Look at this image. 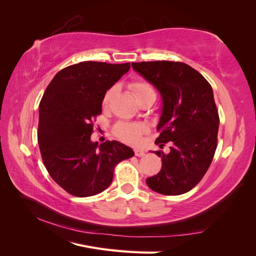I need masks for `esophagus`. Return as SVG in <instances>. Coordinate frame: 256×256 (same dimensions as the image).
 Wrapping results in <instances>:
<instances>
[{
  "label": "esophagus",
  "instance_id": "34e87169",
  "mask_svg": "<svg viewBox=\"0 0 256 256\" xmlns=\"http://www.w3.org/2000/svg\"><path fill=\"white\" fill-rule=\"evenodd\" d=\"M134 154L138 157H143V156H145V152L141 150H134Z\"/></svg>",
  "mask_w": 256,
  "mask_h": 256
}]
</instances>
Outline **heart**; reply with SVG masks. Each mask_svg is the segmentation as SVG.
I'll return each instance as SVG.
<instances>
[{
    "label": "heart",
    "instance_id": "obj_1",
    "mask_svg": "<svg viewBox=\"0 0 256 256\" xmlns=\"http://www.w3.org/2000/svg\"><path fill=\"white\" fill-rule=\"evenodd\" d=\"M131 88L134 90V95L138 98L145 96L147 94L154 92L152 88L148 84L145 82H134L131 84ZM113 96V90H108L102 99V106H106L109 104L110 100ZM146 130V128L142 125H138V124H128V122H120L114 128V132L120 140L128 142V143H136L138 141L141 134Z\"/></svg>",
    "mask_w": 256,
    "mask_h": 256
}]
</instances>
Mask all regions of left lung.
Instances as JSON below:
<instances>
[{"label": "left lung", "mask_w": 256, "mask_h": 256, "mask_svg": "<svg viewBox=\"0 0 256 256\" xmlns=\"http://www.w3.org/2000/svg\"><path fill=\"white\" fill-rule=\"evenodd\" d=\"M134 70L157 88L162 100L157 129L159 147L170 142V152H154L161 158L160 172L146 180L154 192L180 196L202 180L216 148L219 115L214 92L204 76L180 62L132 63Z\"/></svg>", "instance_id": "8db88e82"}]
</instances>
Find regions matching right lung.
I'll use <instances>...</instances> for the list:
<instances>
[{"mask_svg": "<svg viewBox=\"0 0 256 256\" xmlns=\"http://www.w3.org/2000/svg\"><path fill=\"white\" fill-rule=\"evenodd\" d=\"M130 63L81 62L58 72L40 104L38 145L52 180L72 196H96L112 182L115 166L134 157L118 141L92 142V122L108 90Z\"/></svg>", "mask_w": 256, "mask_h": 256, "instance_id": "add662e5", "label": "right lung"}]
</instances>
